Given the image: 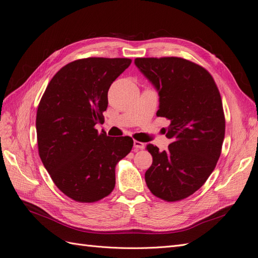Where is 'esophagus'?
I'll return each instance as SVG.
<instances>
[{
    "instance_id": "34e87169",
    "label": "esophagus",
    "mask_w": 258,
    "mask_h": 258,
    "mask_svg": "<svg viewBox=\"0 0 258 258\" xmlns=\"http://www.w3.org/2000/svg\"><path fill=\"white\" fill-rule=\"evenodd\" d=\"M134 146H135V150H143L144 148H145V144L144 143H142V142H140V141H137V140H135L134 141Z\"/></svg>"
}]
</instances>
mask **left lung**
Segmentation results:
<instances>
[{"label": "left lung", "instance_id": "obj_1", "mask_svg": "<svg viewBox=\"0 0 258 258\" xmlns=\"http://www.w3.org/2000/svg\"><path fill=\"white\" fill-rule=\"evenodd\" d=\"M135 64L158 91L156 115L170 121L168 150L146 145L153 163L145 182L155 197L181 201L205 183L219 159L226 129L219 90L204 67L184 58L139 57Z\"/></svg>", "mask_w": 258, "mask_h": 258}]
</instances>
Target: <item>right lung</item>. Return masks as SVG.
Returning <instances> with one entry per match:
<instances>
[{
	"mask_svg": "<svg viewBox=\"0 0 258 258\" xmlns=\"http://www.w3.org/2000/svg\"><path fill=\"white\" fill-rule=\"evenodd\" d=\"M130 58L88 57L54 75L37 110L41 161L58 189L79 203H94L115 187V167L134 140L99 134L110 85L130 66Z\"/></svg>",
	"mask_w": 258,
	"mask_h": 258,
	"instance_id": "obj_1",
	"label": "right lung"
}]
</instances>
